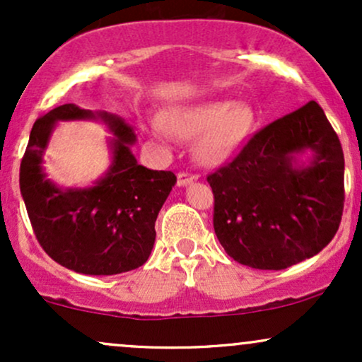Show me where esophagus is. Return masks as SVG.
I'll return each instance as SVG.
<instances>
[{
  "label": "esophagus",
  "mask_w": 362,
  "mask_h": 362,
  "mask_svg": "<svg viewBox=\"0 0 362 362\" xmlns=\"http://www.w3.org/2000/svg\"><path fill=\"white\" fill-rule=\"evenodd\" d=\"M197 175H195V173H187V172H180L177 175V184L180 185V187H184V185H189V184H192V182H195L197 180Z\"/></svg>",
  "instance_id": "esophagus-1"
}]
</instances>
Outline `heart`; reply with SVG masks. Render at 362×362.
Instances as JSON below:
<instances>
[{
	"instance_id": "heart-1",
	"label": "heart",
	"mask_w": 362,
	"mask_h": 362,
	"mask_svg": "<svg viewBox=\"0 0 362 362\" xmlns=\"http://www.w3.org/2000/svg\"><path fill=\"white\" fill-rule=\"evenodd\" d=\"M165 126L172 134L194 139V156L202 165L226 161L245 143L253 127V110L243 102H207L170 112ZM158 132L163 129L158 127Z\"/></svg>"
}]
</instances>
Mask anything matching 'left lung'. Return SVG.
<instances>
[{"mask_svg":"<svg viewBox=\"0 0 362 362\" xmlns=\"http://www.w3.org/2000/svg\"><path fill=\"white\" fill-rule=\"evenodd\" d=\"M314 151L308 168L296 155ZM213 224L231 259L281 271L332 242L344 211V151L311 100L260 129L228 165L207 175Z\"/></svg>","mask_w":362,"mask_h":362,"instance_id":"1","label":"left lung"}]
</instances>
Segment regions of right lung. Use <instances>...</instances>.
I'll use <instances>...</instances> for the list:
<instances>
[{"instance_id":"1","label":"right lung","mask_w":362,"mask_h":362,"mask_svg":"<svg viewBox=\"0 0 362 362\" xmlns=\"http://www.w3.org/2000/svg\"><path fill=\"white\" fill-rule=\"evenodd\" d=\"M98 118L116 138L106 177L86 189H61L42 170V155L57 119ZM134 129L107 112L64 103L35 120L20 165L22 192L34 233L62 267L88 276L138 269L155 245V223L177 177L138 163L131 146Z\"/></svg>"}]
</instances>
